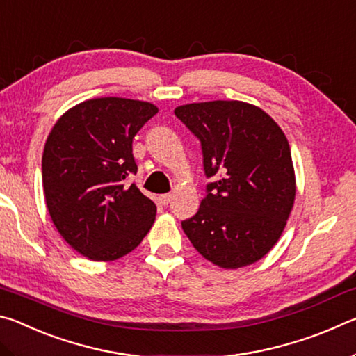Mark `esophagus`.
Masks as SVG:
<instances>
[{"mask_svg":"<svg viewBox=\"0 0 356 356\" xmlns=\"http://www.w3.org/2000/svg\"><path fill=\"white\" fill-rule=\"evenodd\" d=\"M171 200H172V195H170V193H168V195H161L160 196V202L163 204V206H168V204L171 202Z\"/></svg>","mask_w":356,"mask_h":356,"instance_id":"esophagus-1","label":"esophagus"}]
</instances>
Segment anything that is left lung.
<instances>
[{
	"label": "left lung",
	"instance_id": "8db88e82",
	"mask_svg": "<svg viewBox=\"0 0 356 356\" xmlns=\"http://www.w3.org/2000/svg\"><path fill=\"white\" fill-rule=\"evenodd\" d=\"M174 114L201 143L206 186L200 210L182 221L193 246L221 268L262 259L278 242L295 200L291 147L254 105L213 100Z\"/></svg>",
	"mask_w": 356,
	"mask_h": 356
}]
</instances>
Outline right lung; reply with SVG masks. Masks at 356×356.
<instances>
[{"label": "right lung", "mask_w": 356, "mask_h": 356, "mask_svg": "<svg viewBox=\"0 0 356 356\" xmlns=\"http://www.w3.org/2000/svg\"><path fill=\"white\" fill-rule=\"evenodd\" d=\"M156 113L147 102L91 99L64 113L47 138L48 212L65 242L91 261L129 254L154 225L155 204L127 180L138 171L134 138Z\"/></svg>", "instance_id": "right-lung-1"}]
</instances>
